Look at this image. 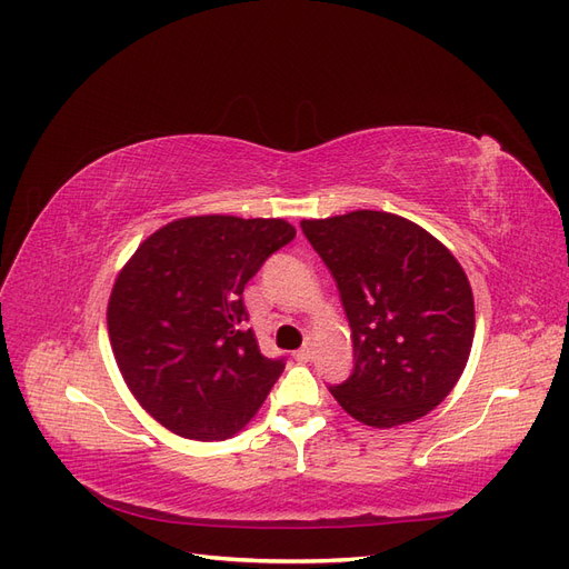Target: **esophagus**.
<instances>
[{"mask_svg":"<svg viewBox=\"0 0 569 569\" xmlns=\"http://www.w3.org/2000/svg\"><path fill=\"white\" fill-rule=\"evenodd\" d=\"M295 358L299 360V363H308V360L313 358V349H311V347H303V349H299V351L295 353Z\"/></svg>","mask_w":569,"mask_h":569,"instance_id":"34e87169","label":"esophagus"}]
</instances>
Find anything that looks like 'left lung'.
I'll return each instance as SVG.
<instances>
[{"instance_id":"1","label":"left lung","mask_w":569,"mask_h":569,"mask_svg":"<svg viewBox=\"0 0 569 569\" xmlns=\"http://www.w3.org/2000/svg\"><path fill=\"white\" fill-rule=\"evenodd\" d=\"M337 280L353 339V372L330 387L358 422L399 427L437 408L468 366L475 299L437 237L387 211L301 220Z\"/></svg>"}]
</instances>
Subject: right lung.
Returning a JSON list of instances; mask_svg holds the SVG:
<instances>
[{
	"label": "right lung",
	"instance_id": "add662e5",
	"mask_svg": "<svg viewBox=\"0 0 569 569\" xmlns=\"http://www.w3.org/2000/svg\"><path fill=\"white\" fill-rule=\"evenodd\" d=\"M295 234L282 218H178L149 234L118 272L107 308L118 370L173 435L230 439L278 382L282 358H266L244 330L242 295Z\"/></svg>",
	"mask_w": 569,
	"mask_h": 569
}]
</instances>
